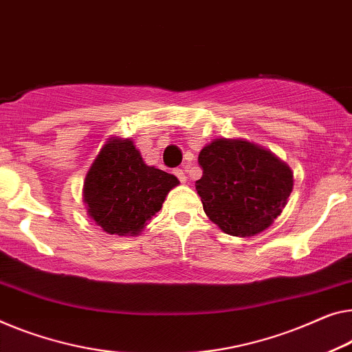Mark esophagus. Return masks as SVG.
Returning a JSON list of instances; mask_svg holds the SVG:
<instances>
[{
	"label": "esophagus",
	"instance_id": "esophagus-1",
	"mask_svg": "<svg viewBox=\"0 0 352 352\" xmlns=\"http://www.w3.org/2000/svg\"><path fill=\"white\" fill-rule=\"evenodd\" d=\"M174 174H175V177H177L178 180H180L182 183H186L188 177H186V174H185V170H183V169H175Z\"/></svg>",
	"mask_w": 352,
	"mask_h": 352
}]
</instances>
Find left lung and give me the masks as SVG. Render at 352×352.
Listing matches in <instances>:
<instances>
[{
  "label": "left lung",
  "instance_id": "1",
  "mask_svg": "<svg viewBox=\"0 0 352 352\" xmlns=\"http://www.w3.org/2000/svg\"><path fill=\"white\" fill-rule=\"evenodd\" d=\"M204 212L224 234L251 237L270 228L292 192L291 167L245 139H214L199 153Z\"/></svg>",
  "mask_w": 352,
  "mask_h": 352
}]
</instances>
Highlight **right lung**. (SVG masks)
<instances>
[{
	"mask_svg": "<svg viewBox=\"0 0 352 352\" xmlns=\"http://www.w3.org/2000/svg\"><path fill=\"white\" fill-rule=\"evenodd\" d=\"M178 178L146 166L131 139L109 138L83 182L87 213L110 235H139Z\"/></svg>",
	"mask_w": 352,
	"mask_h": 352,
	"instance_id": "1",
	"label": "right lung"
}]
</instances>
